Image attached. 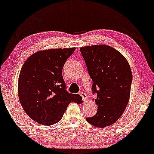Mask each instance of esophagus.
Returning a JSON list of instances; mask_svg holds the SVG:
<instances>
[{
  "instance_id": "1",
  "label": "esophagus",
  "mask_w": 154,
  "mask_h": 154,
  "mask_svg": "<svg viewBox=\"0 0 154 154\" xmlns=\"http://www.w3.org/2000/svg\"><path fill=\"white\" fill-rule=\"evenodd\" d=\"M80 95L82 97V100L83 101H86L87 99V96L86 94L85 93V92H80Z\"/></svg>"
}]
</instances>
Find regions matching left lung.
I'll return each mask as SVG.
<instances>
[{
	"instance_id": "obj_1",
	"label": "left lung",
	"mask_w": 154,
	"mask_h": 154,
	"mask_svg": "<svg viewBox=\"0 0 154 154\" xmlns=\"http://www.w3.org/2000/svg\"><path fill=\"white\" fill-rule=\"evenodd\" d=\"M97 93V112L86 121L97 127L109 126L123 113L129 103L132 73L128 62L119 51L107 45L80 48Z\"/></svg>"
}]
</instances>
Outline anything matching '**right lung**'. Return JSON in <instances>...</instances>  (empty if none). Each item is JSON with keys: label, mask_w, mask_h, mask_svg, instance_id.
Returning <instances> with one entry per match:
<instances>
[{"label": "right lung", "mask_w": 154, "mask_h": 154, "mask_svg": "<svg viewBox=\"0 0 154 154\" xmlns=\"http://www.w3.org/2000/svg\"><path fill=\"white\" fill-rule=\"evenodd\" d=\"M76 48L39 51L25 61L20 72L18 95L31 119L51 125L62 118L68 104L82 103L79 94L66 91L62 69Z\"/></svg>", "instance_id": "obj_1"}]
</instances>
